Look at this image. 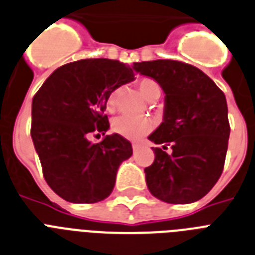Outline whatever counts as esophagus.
<instances>
[{
    "mask_svg": "<svg viewBox=\"0 0 255 255\" xmlns=\"http://www.w3.org/2000/svg\"><path fill=\"white\" fill-rule=\"evenodd\" d=\"M138 148H140V145H138V144H132V149H133V152H136Z\"/></svg>",
    "mask_w": 255,
    "mask_h": 255,
    "instance_id": "esophagus-1",
    "label": "esophagus"
}]
</instances>
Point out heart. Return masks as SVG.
Instances as JSON below:
<instances>
[{
	"mask_svg": "<svg viewBox=\"0 0 255 255\" xmlns=\"http://www.w3.org/2000/svg\"><path fill=\"white\" fill-rule=\"evenodd\" d=\"M137 88L141 93V95L146 101L153 102L160 98L161 95V85L153 78H141L137 82ZM118 97H119V89L115 88L107 94L106 97V109L109 111H113L117 106ZM113 131L117 134L122 136L128 140H140L144 136L152 131L153 123L146 118H131L126 117V115H121L117 117L113 121L111 124Z\"/></svg>",
	"mask_w": 255,
	"mask_h": 255,
	"instance_id": "obj_1",
	"label": "heart"
}]
</instances>
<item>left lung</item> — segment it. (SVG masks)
<instances>
[{"instance_id":"left-lung-1","label":"left lung","mask_w":255,"mask_h":255,"mask_svg":"<svg viewBox=\"0 0 255 255\" xmlns=\"http://www.w3.org/2000/svg\"><path fill=\"white\" fill-rule=\"evenodd\" d=\"M165 93L163 122L149 136L154 161L145 167L149 191L171 204L202 199L224 169L231 133L224 93L196 67L175 60L133 63ZM171 146L169 155L163 150Z\"/></svg>"}]
</instances>
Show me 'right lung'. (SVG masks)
Segmentation results:
<instances>
[{"mask_svg": "<svg viewBox=\"0 0 255 255\" xmlns=\"http://www.w3.org/2000/svg\"><path fill=\"white\" fill-rule=\"evenodd\" d=\"M133 70L118 60L86 59L57 68L32 99L31 137L45 182L70 203H97L111 194L118 167L132 156L119 134L92 144L93 132L105 134L110 123L106 97L131 82Z\"/></svg>", "mask_w": 255, "mask_h": 255, "instance_id": "obj_1", "label": "right lung"}]
</instances>
